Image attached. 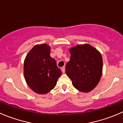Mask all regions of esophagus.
Segmentation results:
<instances>
[{"label":"esophagus","instance_id":"34e87169","mask_svg":"<svg viewBox=\"0 0 123 123\" xmlns=\"http://www.w3.org/2000/svg\"><path fill=\"white\" fill-rule=\"evenodd\" d=\"M61 70H62V73H65V66L62 67L61 68Z\"/></svg>","mask_w":123,"mask_h":123}]
</instances>
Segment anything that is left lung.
<instances>
[{"mask_svg":"<svg viewBox=\"0 0 123 123\" xmlns=\"http://www.w3.org/2000/svg\"><path fill=\"white\" fill-rule=\"evenodd\" d=\"M70 61L65 72L77 90L83 92L92 91L99 82L102 74L103 59L101 53L88 44L70 49Z\"/></svg>","mask_w":123,"mask_h":123,"instance_id":"obj_1","label":"left lung"}]
</instances>
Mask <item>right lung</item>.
<instances>
[{
    "mask_svg": "<svg viewBox=\"0 0 123 123\" xmlns=\"http://www.w3.org/2000/svg\"><path fill=\"white\" fill-rule=\"evenodd\" d=\"M50 47L47 44L36 45L28 53L24 62L26 83L38 94H47L56 85L61 71L55 59L51 58Z\"/></svg>",
    "mask_w": 123,
    "mask_h": 123,
    "instance_id": "obj_1",
    "label": "right lung"
}]
</instances>
